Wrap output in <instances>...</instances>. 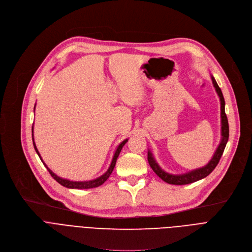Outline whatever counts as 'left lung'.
<instances>
[{"label":"left lung","instance_id":"1","mask_svg":"<svg viewBox=\"0 0 252 252\" xmlns=\"http://www.w3.org/2000/svg\"><path fill=\"white\" fill-rule=\"evenodd\" d=\"M211 79L213 82V86H214L219 98H220V104H221V142L218 145L214 156L211 158V160L203 167L197 168L190 170L189 172L186 173H182V175H171V173H168L166 171H164L159 165L158 163L154 159L152 153L148 150L147 153V159H148V163L150 165V167L153 169V171L157 173V175L165 183L170 184V185H188V184H191L195 183L197 181H200L204 178H206L207 176H209L210 173L215 169V167L217 166L222 154L224 152L225 146L227 144L228 138H229V125H228V119L227 116L225 114V101H224V96L223 94L221 92V89L219 88L217 82L215 81L214 76L211 75Z\"/></svg>","mask_w":252,"mask_h":252}]
</instances>
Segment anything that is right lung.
<instances>
[{
	"mask_svg": "<svg viewBox=\"0 0 252 252\" xmlns=\"http://www.w3.org/2000/svg\"><path fill=\"white\" fill-rule=\"evenodd\" d=\"M34 109H35V107H34ZM32 133H33V127H32ZM32 140H33V145H34V148H35V150H36V152H37V154H38V157L40 158L41 161L43 162V160H42V158H41V157H40V154H39V151H38V149H37V147H36V145H35L34 138H33V134H32ZM127 141H128V139H125L124 141H122V142L119 144V146L117 147V149H116V151H115V153H114L113 159H112V162H111V165L109 166L108 170L104 173V175H102V176H101L100 178H98V179H94V180H92V181H87V182H72V181H68V180L60 178L59 176H56L55 173H53V172L51 171V169H49V168L47 167V165H46L44 162H43V164H44L45 167L48 169V171H49V173L51 175V177H52L57 183L61 184L62 186H63V187H65V188H68V189H93V188H96V187H99V186L103 185V184L108 180V178L110 177V175H111L113 169H114V167H115L116 161H117V158H118V157H119V154H120V152H121L123 146L125 145V143H126Z\"/></svg>",
	"mask_w": 252,
	"mask_h": 252,
	"instance_id": "obj_1",
	"label": "right lung"
}]
</instances>
